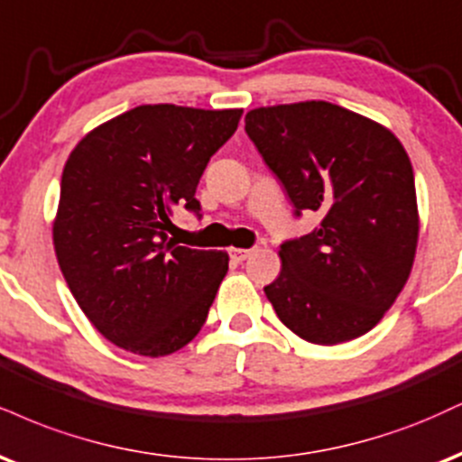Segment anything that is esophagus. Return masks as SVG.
<instances>
[{"label":"esophagus","instance_id":"obj_1","mask_svg":"<svg viewBox=\"0 0 462 462\" xmlns=\"http://www.w3.org/2000/svg\"><path fill=\"white\" fill-rule=\"evenodd\" d=\"M252 254H254V249H241V247H232L230 249L232 260H236V263H243V260H247Z\"/></svg>","mask_w":462,"mask_h":462}]
</instances>
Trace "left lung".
<instances>
[{
	"mask_svg": "<svg viewBox=\"0 0 462 462\" xmlns=\"http://www.w3.org/2000/svg\"><path fill=\"white\" fill-rule=\"evenodd\" d=\"M245 131L297 208L320 217L280 247L264 294L303 340L322 346L376 327L413 269L418 196L407 150L387 126L327 101L247 111Z\"/></svg>",
	"mask_w": 462,
	"mask_h": 462,
	"instance_id": "1",
	"label": "left lung"
}]
</instances>
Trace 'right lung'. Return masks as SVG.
I'll use <instances>...</instances> for the list:
<instances>
[{
  "mask_svg": "<svg viewBox=\"0 0 462 462\" xmlns=\"http://www.w3.org/2000/svg\"><path fill=\"white\" fill-rule=\"evenodd\" d=\"M243 109L140 105L88 133L62 171L53 247L72 297L103 337L143 357L180 351L207 322L226 252L176 245V208Z\"/></svg>",
  "mask_w": 462,
  "mask_h": 462,
  "instance_id": "add662e5",
  "label": "right lung"
}]
</instances>
